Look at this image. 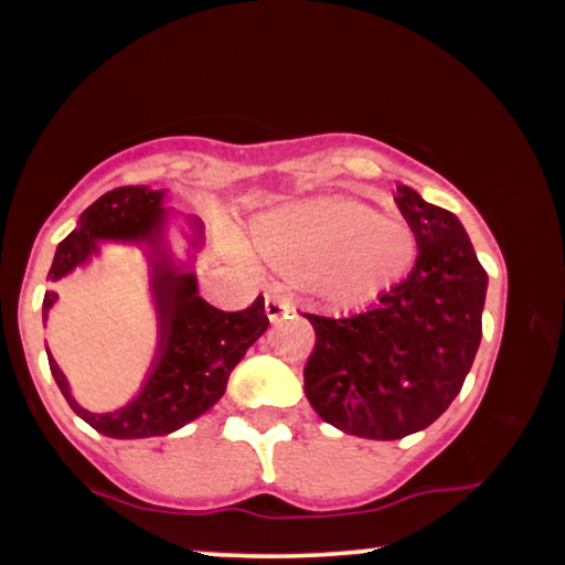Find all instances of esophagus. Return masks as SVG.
I'll use <instances>...</instances> for the list:
<instances>
[{
    "instance_id": "34e87169",
    "label": "esophagus",
    "mask_w": 565,
    "mask_h": 565,
    "mask_svg": "<svg viewBox=\"0 0 565 565\" xmlns=\"http://www.w3.org/2000/svg\"><path fill=\"white\" fill-rule=\"evenodd\" d=\"M264 306H266V317H269V321H279L281 317H286V313L294 311L291 301H286L279 294H266Z\"/></svg>"
}]
</instances>
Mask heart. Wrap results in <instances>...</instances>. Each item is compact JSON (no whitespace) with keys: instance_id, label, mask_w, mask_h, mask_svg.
Returning a JSON list of instances; mask_svg holds the SVG:
<instances>
[{"instance_id":"obj_1","label":"heart","mask_w":565,"mask_h":565,"mask_svg":"<svg viewBox=\"0 0 565 565\" xmlns=\"http://www.w3.org/2000/svg\"><path fill=\"white\" fill-rule=\"evenodd\" d=\"M248 254L331 303L388 289L414 262L416 232L351 196H306L266 209L248 228Z\"/></svg>"}]
</instances>
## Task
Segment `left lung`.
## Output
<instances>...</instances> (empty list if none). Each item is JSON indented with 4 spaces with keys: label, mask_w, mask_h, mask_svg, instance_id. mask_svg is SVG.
I'll return each instance as SVG.
<instances>
[{
    "label": "left lung",
    "mask_w": 565,
    "mask_h": 565,
    "mask_svg": "<svg viewBox=\"0 0 565 565\" xmlns=\"http://www.w3.org/2000/svg\"><path fill=\"white\" fill-rule=\"evenodd\" d=\"M418 256L404 281L347 317L303 313L317 331L303 369L313 411L339 431L396 441L451 406L481 343L486 276L463 224L398 186Z\"/></svg>",
    "instance_id": "obj_1"
}]
</instances>
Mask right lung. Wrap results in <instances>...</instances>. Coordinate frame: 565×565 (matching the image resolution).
I'll return each mask as SVG.
<instances>
[{
    "label": "right lung",
    "mask_w": 565,
    "mask_h": 565,
    "mask_svg": "<svg viewBox=\"0 0 565 565\" xmlns=\"http://www.w3.org/2000/svg\"><path fill=\"white\" fill-rule=\"evenodd\" d=\"M167 189L119 186L107 191L84 209L74 232L56 246L46 276L52 284L64 279L99 256L104 244L139 246L147 256L159 341L137 396L107 414L87 411L74 401L70 381L46 349L52 376L66 404L109 438L167 436L206 414L224 396L236 363L269 327L264 296L244 311H218L199 296L194 262L204 246V224L196 216H181L186 226L181 228V236L186 238L189 252L184 262L177 259L169 244V228L179 214L167 209ZM56 299V291L44 294V323Z\"/></svg>",
    "instance_id": "1"
}]
</instances>
